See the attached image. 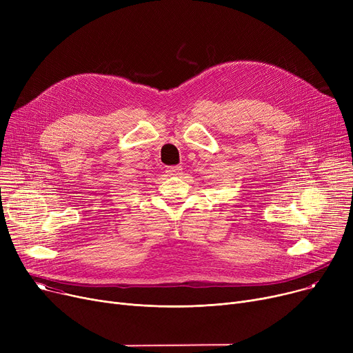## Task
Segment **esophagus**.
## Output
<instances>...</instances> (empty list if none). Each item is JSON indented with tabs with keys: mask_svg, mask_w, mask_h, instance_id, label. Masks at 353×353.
I'll return each instance as SVG.
<instances>
[{
	"mask_svg": "<svg viewBox=\"0 0 353 353\" xmlns=\"http://www.w3.org/2000/svg\"><path fill=\"white\" fill-rule=\"evenodd\" d=\"M181 165H170V167H167V173H169L170 176H179V174H181Z\"/></svg>",
	"mask_w": 353,
	"mask_h": 353,
	"instance_id": "1",
	"label": "esophagus"
}]
</instances>
